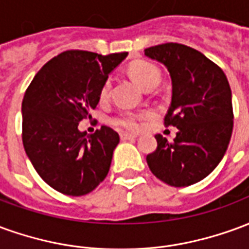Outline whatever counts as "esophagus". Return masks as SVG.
Segmentation results:
<instances>
[{"label": "esophagus", "instance_id": "1", "mask_svg": "<svg viewBox=\"0 0 249 249\" xmlns=\"http://www.w3.org/2000/svg\"><path fill=\"white\" fill-rule=\"evenodd\" d=\"M137 137V135H130V133H121L120 135V139L123 141H126V140H133V139H136Z\"/></svg>", "mask_w": 249, "mask_h": 249}]
</instances>
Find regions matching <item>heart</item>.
Wrapping results in <instances>:
<instances>
[{"instance_id": "heart-1", "label": "heart", "mask_w": 249, "mask_h": 249, "mask_svg": "<svg viewBox=\"0 0 249 249\" xmlns=\"http://www.w3.org/2000/svg\"><path fill=\"white\" fill-rule=\"evenodd\" d=\"M129 74L136 81L139 82L142 89L145 90H152L153 88L159 85L161 80L160 71L156 66L148 61H136L129 65ZM109 88L110 82L109 80H105L103 85L100 88V100H105L109 94ZM148 117L146 112H130V110H124L120 112L110 120V124L114 125L116 128L128 130V132H137L142 125V120Z\"/></svg>"}]
</instances>
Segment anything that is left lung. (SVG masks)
I'll list each match as a JSON object with an SVG mask.
<instances>
[{
	"mask_svg": "<svg viewBox=\"0 0 249 249\" xmlns=\"http://www.w3.org/2000/svg\"><path fill=\"white\" fill-rule=\"evenodd\" d=\"M171 74L172 101L164 125L176 126L172 142L156 135L148 167L172 187H188L207 178L221 161L233 128L232 94L224 71L193 48L167 42L145 49Z\"/></svg>",
	"mask_w": 249,
	"mask_h": 249,
	"instance_id": "obj_1",
	"label": "left lung"
}]
</instances>
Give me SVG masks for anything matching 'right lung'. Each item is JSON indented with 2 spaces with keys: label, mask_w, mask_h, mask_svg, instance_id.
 Returning <instances> with one entry per match:
<instances>
[{
  "label": "right lung",
  "mask_w": 249,
  "mask_h": 249,
  "mask_svg": "<svg viewBox=\"0 0 249 249\" xmlns=\"http://www.w3.org/2000/svg\"><path fill=\"white\" fill-rule=\"evenodd\" d=\"M126 52L66 51L36 74L22 100V142L40 178L69 196L92 192L107 178L120 137L103 125L93 135L78 124L90 119L100 88Z\"/></svg>",
  "instance_id": "obj_1"
}]
</instances>
